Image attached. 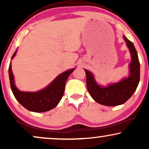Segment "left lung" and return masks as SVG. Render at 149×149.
I'll use <instances>...</instances> for the list:
<instances>
[{"mask_svg": "<svg viewBox=\"0 0 149 149\" xmlns=\"http://www.w3.org/2000/svg\"><path fill=\"white\" fill-rule=\"evenodd\" d=\"M123 38L132 57L131 62L129 65L130 74L127 78L107 87L100 86L95 81L92 73L85 70L87 90L92 98L100 104L108 107L123 104L133 95L139 83L140 62L137 52L132 42L124 36Z\"/></svg>", "mask_w": 149, "mask_h": 149, "instance_id": "8db88e82", "label": "left lung"}]
</instances>
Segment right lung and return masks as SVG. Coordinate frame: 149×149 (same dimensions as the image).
Returning <instances> with one entry per match:
<instances>
[{
  "mask_svg": "<svg viewBox=\"0 0 149 149\" xmlns=\"http://www.w3.org/2000/svg\"><path fill=\"white\" fill-rule=\"evenodd\" d=\"M17 51L14 53L11 59L15 57ZM75 69L65 71L58 75L45 88L35 92L21 91L15 87L14 77L11 70V63L9 67L10 85L14 96L24 108L30 111L42 113L50 111L56 107L64 95L65 85L69 75Z\"/></svg>",
  "mask_w": 149,
  "mask_h": 149,
  "instance_id": "right-lung-1",
  "label": "right lung"
}]
</instances>
